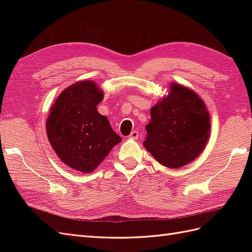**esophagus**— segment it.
Returning <instances> with one entry per match:
<instances>
[{"label": "esophagus", "mask_w": 252, "mask_h": 252, "mask_svg": "<svg viewBox=\"0 0 252 252\" xmlns=\"http://www.w3.org/2000/svg\"><path fill=\"white\" fill-rule=\"evenodd\" d=\"M129 139H131V140H136L139 138V132L136 131V130H134V131H131V133L129 134V136H128Z\"/></svg>", "instance_id": "esophagus-1"}]
</instances>
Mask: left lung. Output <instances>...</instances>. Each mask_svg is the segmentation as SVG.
<instances>
[{
	"label": "left lung",
	"mask_w": 252,
	"mask_h": 252,
	"mask_svg": "<svg viewBox=\"0 0 252 252\" xmlns=\"http://www.w3.org/2000/svg\"><path fill=\"white\" fill-rule=\"evenodd\" d=\"M169 94L150 109L146 148L157 161L180 168L200 156L210 133V117L193 90L172 83Z\"/></svg>",
	"instance_id": "obj_1"
}]
</instances>
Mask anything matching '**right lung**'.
Wrapping results in <instances>:
<instances>
[{
	"label": "right lung",
	"instance_id": "1",
	"mask_svg": "<svg viewBox=\"0 0 252 252\" xmlns=\"http://www.w3.org/2000/svg\"><path fill=\"white\" fill-rule=\"evenodd\" d=\"M103 97L95 82H77L58 96L46 121L48 140L61 161L84 173L93 172L122 141L96 109Z\"/></svg>",
	"mask_w": 252,
	"mask_h": 252
}]
</instances>
